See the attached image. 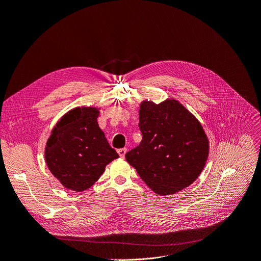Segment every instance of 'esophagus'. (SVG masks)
<instances>
[{
	"label": "esophagus",
	"mask_w": 261,
	"mask_h": 261,
	"mask_svg": "<svg viewBox=\"0 0 261 261\" xmlns=\"http://www.w3.org/2000/svg\"><path fill=\"white\" fill-rule=\"evenodd\" d=\"M117 152H118V155H119L121 158H123L124 155H125V152H127V148H120V149L117 150Z\"/></svg>",
	"instance_id": "1"
}]
</instances>
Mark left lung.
<instances>
[{"label": "left lung", "mask_w": 261, "mask_h": 261, "mask_svg": "<svg viewBox=\"0 0 261 261\" xmlns=\"http://www.w3.org/2000/svg\"><path fill=\"white\" fill-rule=\"evenodd\" d=\"M139 127L142 142L125 159L155 194L174 195L199 177L210 143L200 121L180 102L142 101Z\"/></svg>", "instance_id": "8db88e82"}]
</instances>
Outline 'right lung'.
Returning <instances> with one entry per match:
<instances>
[{
  "instance_id": "1",
  "label": "right lung",
  "mask_w": 261,
  "mask_h": 261,
  "mask_svg": "<svg viewBox=\"0 0 261 261\" xmlns=\"http://www.w3.org/2000/svg\"><path fill=\"white\" fill-rule=\"evenodd\" d=\"M99 115L100 108H74L56 123L47 140L46 165L66 189L90 188L105 167L119 157L99 127Z\"/></svg>"
}]
</instances>
